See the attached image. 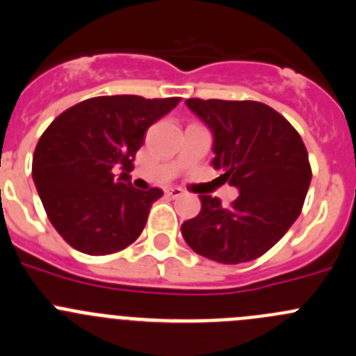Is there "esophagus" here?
Listing matches in <instances>:
<instances>
[{"instance_id": "1", "label": "esophagus", "mask_w": 356, "mask_h": 356, "mask_svg": "<svg viewBox=\"0 0 356 356\" xmlns=\"http://www.w3.org/2000/svg\"><path fill=\"white\" fill-rule=\"evenodd\" d=\"M182 193H184V191H182L181 188H167V189H165V195L170 196V198H179Z\"/></svg>"}]
</instances>
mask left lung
I'll return each instance as SVG.
<instances>
[{
  "instance_id": "1",
  "label": "left lung",
  "mask_w": 356,
  "mask_h": 356,
  "mask_svg": "<svg viewBox=\"0 0 356 356\" xmlns=\"http://www.w3.org/2000/svg\"><path fill=\"white\" fill-rule=\"evenodd\" d=\"M186 106L210 129L213 168L240 196L226 209L219 198L200 195L202 210L182 224V236L196 254L216 262L254 261L301 213L312 182L305 143L262 102L188 99Z\"/></svg>"
}]
</instances>
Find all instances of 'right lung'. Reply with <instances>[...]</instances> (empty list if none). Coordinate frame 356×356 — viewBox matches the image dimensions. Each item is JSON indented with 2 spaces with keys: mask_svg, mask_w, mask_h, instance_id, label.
Segmentation results:
<instances>
[{
  "mask_svg": "<svg viewBox=\"0 0 356 356\" xmlns=\"http://www.w3.org/2000/svg\"><path fill=\"white\" fill-rule=\"evenodd\" d=\"M179 97H92L65 109L38 140L33 179L48 219L76 250L120 252L139 238L163 191L136 189L130 174L144 134ZM120 166L122 174L114 175Z\"/></svg>",
  "mask_w": 356,
  "mask_h": 356,
  "instance_id": "1",
  "label": "right lung"
}]
</instances>
